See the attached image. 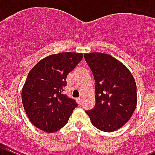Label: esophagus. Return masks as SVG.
Masks as SVG:
<instances>
[{"instance_id":"34e87169","label":"esophagus","mask_w":155,"mask_h":155,"mask_svg":"<svg viewBox=\"0 0 155 155\" xmlns=\"http://www.w3.org/2000/svg\"><path fill=\"white\" fill-rule=\"evenodd\" d=\"M76 101L77 102V104H80L81 102H82V98H80V97H79V98H76Z\"/></svg>"}]
</instances>
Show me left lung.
Masks as SVG:
<instances>
[{"mask_svg": "<svg viewBox=\"0 0 155 155\" xmlns=\"http://www.w3.org/2000/svg\"><path fill=\"white\" fill-rule=\"evenodd\" d=\"M93 72L96 86V105L86 113L95 127L115 131L127 122L137 103L133 75L122 62L100 52L84 54Z\"/></svg>", "mask_w": 155, "mask_h": 155, "instance_id": "1", "label": "left lung"}]
</instances>
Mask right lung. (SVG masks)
<instances>
[{
	"instance_id": "1",
	"label": "right lung",
	"mask_w": 155,
	"mask_h": 155,
	"mask_svg": "<svg viewBox=\"0 0 155 155\" xmlns=\"http://www.w3.org/2000/svg\"><path fill=\"white\" fill-rule=\"evenodd\" d=\"M83 56L77 52L51 55L31 69L22 88L21 100L28 117L35 127L52 133L68 123L78 104L62 93V88L67 85V75Z\"/></svg>"
}]
</instances>
